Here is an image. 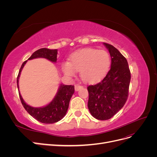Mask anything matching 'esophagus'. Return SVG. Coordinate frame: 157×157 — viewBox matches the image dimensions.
<instances>
[{
  "instance_id": "1",
  "label": "esophagus",
  "mask_w": 157,
  "mask_h": 157,
  "mask_svg": "<svg viewBox=\"0 0 157 157\" xmlns=\"http://www.w3.org/2000/svg\"><path fill=\"white\" fill-rule=\"evenodd\" d=\"M82 88V86H80V85H79V84H76L75 86V91H78V90Z\"/></svg>"
}]
</instances>
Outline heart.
<instances>
[{
	"mask_svg": "<svg viewBox=\"0 0 157 157\" xmlns=\"http://www.w3.org/2000/svg\"><path fill=\"white\" fill-rule=\"evenodd\" d=\"M69 61L61 65L63 72L72 77L80 71V77L86 82H95L102 78L108 72L111 65L110 56L105 50L84 48L71 55Z\"/></svg>",
	"mask_w": 157,
	"mask_h": 157,
	"instance_id": "heart-1",
	"label": "heart"
}]
</instances>
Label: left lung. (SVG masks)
<instances>
[{
  "instance_id": "left-lung-1",
  "label": "left lung",
  "mask_w": 157,
  "mask_h": 157,
  "mask_svg": "<svg viewBox=\"0 0 157 157\" xmlns=\"http://www.w3.org/2000/svg\"><path fill=\"white\" fill-rule=\"evenodd\" d=\"M111 58V69L101 82L88 86V107L98 120L113 117L127 100L131 75L128 61L113 46L103 42Z\"/></svg>"
}]
</instances>
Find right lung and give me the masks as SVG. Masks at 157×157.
Returning a JSON list of instances; mask_svg holds the SVG:
<instances>
[{
    "mask_svg": "<svg viewBox=\"0 0 157 157\" xmlns=\"http://www.w3.org/2000/svg\"><path fill=\"white\" fill-rule=\"evenodd\" d=\"M58 50H50L48 48H40L35 51L27 60L36 58H45L52 62L56 63ZM23 63L19 71L17 78V85L20 95V100L23 107L31 116L36 120L44 124H52L59 121L65 116L69 105V101L75 92V87L72 85H65L60 84L58 92L54 99L45 106L40 107H33L25 102L19 90V79L21 71L27 63Z\"/></svg>",
    "mask_w": 157,
    "mask_h": 157,
    "instance_id": "add662e5",
    "label": "right lung"
}]
</instances>
